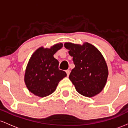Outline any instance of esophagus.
<instances>
[{
    "mask_svg": "<svg viewBox=\"0 0 128 128\" xmlns=\"http://www.w3.org/2000/svg\"><path fill=\"white\" fill-rule=\"evenodd\" d=\"M66 72L67 76H69V75H70V70H66Z\"/></svg>",
    "mask_w": 128,
    "mask_h": 128,
    "instance_id": "esophagus-1",
    "label": "esophagus"
}]
</instances>
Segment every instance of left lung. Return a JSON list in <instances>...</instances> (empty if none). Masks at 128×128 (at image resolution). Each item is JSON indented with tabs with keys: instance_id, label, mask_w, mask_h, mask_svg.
<instances>
[{
	"instance_id": "1",
	"label": "left lung",
	"mask_w": 128,
	"mask_h": 128,
	"mask_svg": "<svg viewBox=\"0 0 128 128\" xmlns=\"http://www.w3.org/2000/svg\"><path fill=\"white\" fill-rule=\"evenodd\" d=\"M64 46L75 64L69 78L76 91L87 97H92L103 90L107 82L108 68L100 51L88 42L83 45L64 43Z\"/></svg>"
}]
</instances>
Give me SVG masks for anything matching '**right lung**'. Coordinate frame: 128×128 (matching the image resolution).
<instances>
[{"instance_id": "obj_1", "label": "right lung", "mask_w": 128, "mask_h": 128, "mask_svg": "<svg viewBox=\"0 0 128 128\" xmlns=\"http://www.w3.org/2000/svg\"><path fill=\"white\" fill-rule=\"evenodd\" d=\"M63 47L62 43L50 48L41 46L30 57L25 70L24 81L28 91L39 97H46L54 92L61 80L66 76L58 69V62L54 57Z\"/></svg>"}]
</instances>
